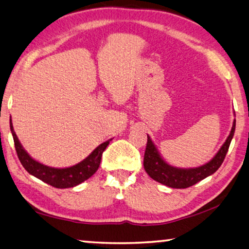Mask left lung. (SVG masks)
<instances>
[{
  "mask_svg": "<svg viewBox=\"0 0 249 249\" xmlns=\"http://www.w3.org/2000/svg\"><path fill=\"white\" fill-rule=\"evenodd\" d=\"M235 125L236 121H234L230 136L227 137L224 145L221 147L215 157L206 165L199 168H192V169H180V168H175L168 165L165 160H162V158L160 157L154 142H151L150 137L147 135V145L144 155V168L146 172L150 178L167 185V187L176 189H185L191 187V185L197 183L206 177L213 175L221 167L227 151H229L231 138L234 136Z\"/></svg>",
  "mask_w": 249,
  "mask_h": 249,
  "instance_id": "1",
  "label": "left lung"
}]
</instances>
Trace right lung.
<instances>
[{"label": "right lung", "instance_id": "obj_1", "mask_svg": "<svg viewBox=\"0 0 249 249\" xmlns=\"http://www.w3.org/2000/svg\"><path fill=\"white\" fill-rule=\"evenodd\" d=\"M10 126L12 135H13L15 150L18 153V157L23 167L34 177L58 189L75 187V185L83 182L84 180L89 179L91 176H93L95 171L99 169L103 151L109 144V141L101 144L86 159L77 163L75 166L58 169V168H52L41 165V163L31 158V156L25 151L23 146L18 142V138L14 132L11 120Z\"/></svg>", "mask_w": 249, "mask_h": 249}]
</instances>
